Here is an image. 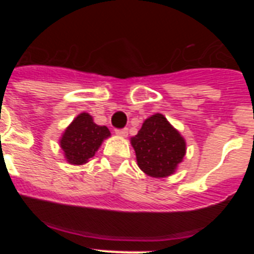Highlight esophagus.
Wrapping results in <instances>:
<instances>
[{
	"instance_id": "esophagus-1",
	"label": "esophagus",
	"mask_w": 254,
	"mask_h": 254,
	"mask_svg": "<svg viewBox=\"0 0 254 254\" xmlns=\"http://www.w3.org/2000/svg\"><path fill=\"white\" fill-rule=\"evenodd\" d=\"M116 133L121 137H126L127 134H128V129L127 128H122V129H116Z\"/></svg>"
}]
</instances>
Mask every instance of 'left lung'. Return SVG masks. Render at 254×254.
Returning a JSON list of instances; mask_svg holds the SVG:
<instances>
[{"label":"left lung","mask_w":254,"mask_h":254,"mask_svg":"<svg viewBox=\"0 0 254 254\" xmlns=\"http://www.w3.org/2000/svg\"><path fill=\"white\" fill-rule=\"evenodd\" d=\"M131 145L138 168L152 178L174 174L187 150L185 137L161 113L143 121L138 133L131 137Z\"/></svg>","instance_id":"left-lung-1"}]
</instances>
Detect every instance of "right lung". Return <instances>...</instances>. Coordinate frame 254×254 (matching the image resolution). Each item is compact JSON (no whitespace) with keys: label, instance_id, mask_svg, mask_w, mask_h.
Segmentation results:
<instances>
[{"label":"right lung","instance_id":"obj_1","mask_svg":"<svg viewBox=\"0 0 254 254\" xmlns=\"http://www.w3.org/2000/svg\"><path fill=\"white\" fill-rule=\"evenodd\" d=\"M111 136L105 126H98L86 112L78 114L60 137V146L64 160L71 165H84Z\"/></svg>","mask_w":254,"mask_h":254}]
</instances>
